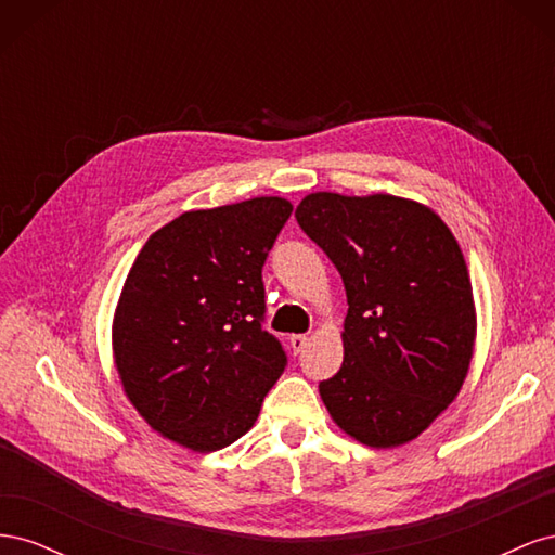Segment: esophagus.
<instances>
[{"label": "esophagus", "mask_w": 555, "mask_h": 555, "mask_svg": "<svg viewBox=\"0 0 555 555\" xmlns=\"http://www.w3.org/2000/svg\"><path fill=\"white\" fill-rule=\"evenodd\" d=\"M289 345L294 349V354H298V351H304L308 347V335H300V333L289 335Z\"/></svg>", "instance_id": "1"}]
</instances>
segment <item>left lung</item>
<instances>
[{"mask_svg":"<svg viewBox=\"0 0 555 555\" xmlns=\"http://www.w3.org/2000/svg\"><path fill=\"white\" fill-rule=\"evenodd\" d=\"M296 222L347 292L340 371L319 396L343 433L373 449L418 438L467 377L477 308L459 241L442 217L393 194H308Z\"/></svg>","mask_w":555,"mask_h":555,"instance_id":"obj_1","label":"left lung"}]
</instances>
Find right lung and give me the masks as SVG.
Returning <instances> with one entry per match:
<instances>
[{"label":"right lung","mask_w":555,"mask_h":555,"mask_svg":"<svg viewBox=\"0 0 555 555\" xmlns=\"http://www.w3.org/2000/svg\"><path fill=\"white\" fill-rule=\"evenodd\" d=\"M289 215L282 196L182 212L131 263L113 314V363L162 438L208 453L255 426L287 363L261 328V266Z\"/></svg>","instance_id":"obj_1"}]
</instances>
